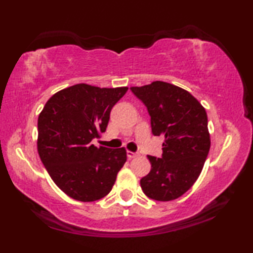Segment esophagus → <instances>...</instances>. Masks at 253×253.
<instances>
[{
    "instance_id": "esophagus-1",
    "label": "esophagus",
    "mask_w": 253,
    "mask_h": 253,
    "mask_svg": "<svg viewBox=\"0 0 253 253\" xmlns=\"http://www.w3.org/2000/svg\"><path fill=\"white\" fill-rule=\"evenodd\" d=\"M126 155H127V159H133V158H137L139 154L133 153V152L131 151H126Z\"/></svg>"
}]
</instances>
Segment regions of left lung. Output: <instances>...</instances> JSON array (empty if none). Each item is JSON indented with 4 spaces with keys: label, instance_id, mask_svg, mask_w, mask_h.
<instances>
[{
    "label": "left lung",
    "instance_id": "8db88e82",
    "mask_svg": "<svg viewBox=\"0 0 253 253\" xmlns=\"http://www.w3.org/2000/svg\"><path fill=\"white\" fill-rule=\"evenodd\" d=\"M130 89L146 106L152 133L165 136L161 158L147 157L152 169L140 179V186L148 198L174 200L197 181L209 155L206 110L188 91L169 83Z\"/></svg>",
    "mask_w": 253,
    "mask_h": 253
}]
</instances>
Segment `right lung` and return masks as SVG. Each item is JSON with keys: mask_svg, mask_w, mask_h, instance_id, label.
I'll return each instance as SVG.
<instances>
[{"mask_svg": "<svg viewBox=\"0 0 253 253\" xmlns=\"http://www.w3.org/2000/svg\"><path fill=\"white\" fill-rule=\"evenodd\" d=\"M127 87L77 84L55 93L38 119V152L58 188L79 202H94L112 191L126 161V148L95 147L110 110Z\"/></svg>", "mask_w": 253, "mask_h": 253, "instance_id": "add662e5", "label": "right lung"}]
</instances>
